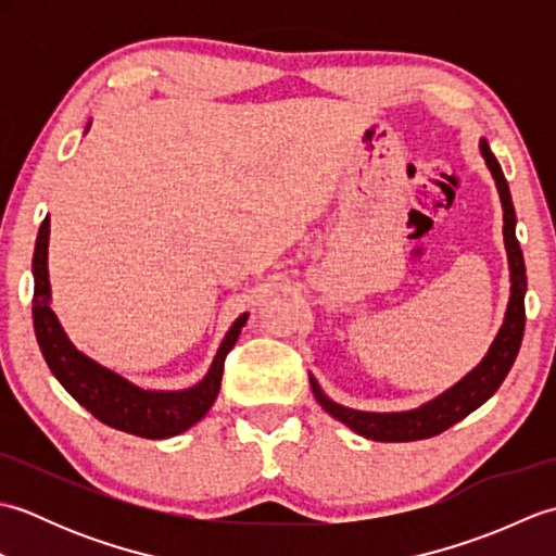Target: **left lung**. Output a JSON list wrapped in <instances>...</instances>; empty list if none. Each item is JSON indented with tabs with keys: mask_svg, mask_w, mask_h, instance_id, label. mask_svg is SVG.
I'll return each instance as SVG.
<instances>
[{
	"mask_svg": "<svg viewBox=\"0 0 556 556\" xmlns=\"http://www.w3.org/2000/svg\"><path fill=\"white\" fill-rule=\"evenodd\" d=\"M480 152L485 157L488 169L492 172V179L497 184L502 210H504V245L506 257H509V271H511V296L509 305H506L504 325L500 327L497 337H494L488 356L478 363V368L470 370L464 380L456 382L452 389H446L444 394L422 404L420 408L401 410V413H370V410H356L337 404L329 399L315 377L311 375V387L317 399L329 416L341 420L353 432H358L368 440L375 442H416L428 440L452 428L454 422L464 420L468 413H473L478 406L497 392L504 377L509 375L511 365L516 361V353L521 349L523 329H526V263L521 245L516 239V210L511 203L509 184L504 179V172L500 167L497 157L492 155L488 140H480Z\"/></svg>",
	"mask_w": 556,
	"mask_h": 556,
	"instance_id": "obj_1",
	"label": "left lung"
}]
</instances>
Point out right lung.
<instances>
[{
	"label": "right lung",
	"mask_w": 556,
	"mask_h": 556,
	"mask_svg": "<svg viewBox=\"0 0 556 556\" xmlns=\"http://www.w3.org/2000/svg\"><path fill=\"white\" fill-rule=\"evenodd\" d=\"M47 245H50V217H45L40 224L38 241H35L33 327L42 356L59 384L100 422L128 434L146 437V440H164V437L181 434L203 418L219 394L224 358L239 339L248 313L236 317V323L229 327L203 380L188 389H179V392H152V389L128 382L119 372L104 368L71 344L50 305Z\"/></svg>",
	"instance_id": "add662e5"
}]
</instances>
